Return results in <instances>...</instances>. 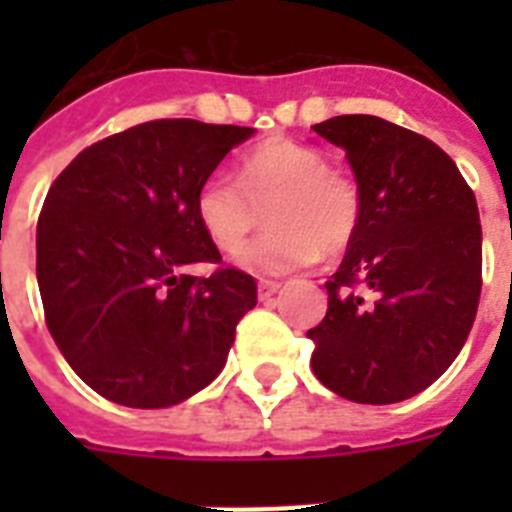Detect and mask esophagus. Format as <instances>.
I'll list each match as a JSON object with an SVG mask.
<instances>
[{
	"label": "esophagus",
	"instance_id": "obj_1",
	"mask_svg": "<svg viewBox=\"0 0 512 512\" xmlns=\"http://www.w3.org/2000/svg\"><path fill=\"white\" fill-rule=\"evenodd\" d=\"M279 289H281L279 281H260V284H257V295H260V300H268V297L276 295Z\"/></svg>",
	"mask_w": 512,
	"mask_h": 512
}]
</instances>
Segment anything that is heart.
Returning a JSON list of instances; mask_svg holds the SVG:
<instances>
[{
  "label": "heart",
  "instance_id": "b5f03b06",
  "mask_svg": "<svg viewBox=\"0 0 512 512\" xmlns=\"http://www.w3.org/2000/svg\"><path fill=\"white\" fill-rule=\"evenodd\" d=\"M196 217L220 252H238L269 209L272 228L239 253L252 273L279 276L337 255L361 225L356 180L327 156L292 140H268L241 164L239 177L217 170L196 191Z\"/></svg>",
  "mask_w": 512,
  "mask_h": 512
}]
</instances>
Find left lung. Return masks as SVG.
Wrapping results in <instances>:
<instances>
[{"label":"left lung","instance_id":"1","mask_svg":"<svg viewBox=\"0 0 512 512\" xmlns=\"http://www.w3.org/2000/svg\"><path fill=\"white\" fill-rule=\"evenodd\" d=\"M313 130L345 151L361 191V225L324 284L327 316L308 329L313 374L356 404H396L452 366L476 321V196L433 140L380 116Z\"/></svg>","mask_w":512,"mask_h":512}]
</instances>
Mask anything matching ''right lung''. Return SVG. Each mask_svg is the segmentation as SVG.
Here are the masks:
<instances>
[{
    "instance_id": "right-lung-1",
    "label": "right lung",
    "mask_w": 512,
    "mask_h": 512,
    "mask_svg": "<svg viewBox=\"0 0 512 512\" xmlns=\"http://www.w3.org/2000/svg\"><path fill=\"white\" fill-rule=\"evenodd\" d=\"M252 127L156 119L84 148L36 223V281L52 340L108 401L164 409L223 372L255 279L220 263L196 191Z\"/></svg>"
}]
</instances>
